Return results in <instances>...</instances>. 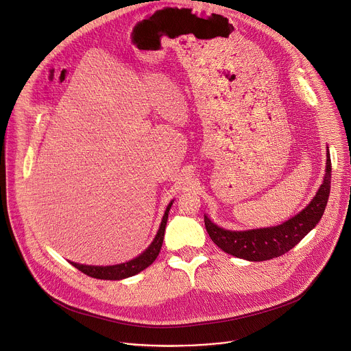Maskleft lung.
<instances>
[{"label":"left lung","instance_id":"8db88e82","mask_svg":"<svg viewBox=\"0 0 351 351\" xmlns=\"http://www.w3.org/2000/svg\"><path fill=\"white\" fill-rule=\"evenodd\" d=\"M326 173L313 199L293 218L287 222L263 229L252 230H226L215 225L206 215L205 228L212 241L225 253L249 261H264L285 254L319 223L325 212L330 194L332 161L329 150L326 153Z\"/></svg>","mask_w":351,"mask_h":351}]
</instances>
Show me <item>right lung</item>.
<instances>
[{
    "mask_svg": "<svg viewBox=\"0 0 351 351\" xmlns=\"http://www.w3.org/2000/svg\"><path fill=\"white\" fill-rule=\"evenodd\" d=\"M174 201H171L165 212V217L161 219L160 228L157 230V234L154 237V240L152 241V245L136 258H133L130 261L122 263V264H117V265H84V264H77L70 261L71 265H74L80 271L87 274L88 277L93 278H98V280H122V278H128L132 277L134 274H138L141 271H143L145 268H147L158 256L161 245H163V239H165V230H166V225H167V219H169V210L171 208Z\"/></svg>",
    "mask_w": 351,
    "mask_h": 351,
    "instance_id": "obj_1",
    "label": "right lung"
}]
</instances>
